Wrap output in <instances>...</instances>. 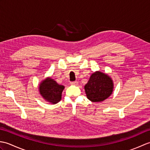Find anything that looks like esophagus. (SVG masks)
<instances>
[{
	"instance_id": "esophagus-1",
	"label": "esophagus",
	"mask_w": 150,
	"mask_h": 150,
	"mask_svg": "<svg viewBox=\"0 0 150 150\" xmlns=\"http://www.w3.org/2000/svg\"><path fill=\"white\" fill-rule=\"evenodd\" d=\"M70 84H73V85H77L78 84V82L77 81H73L70 82Z\"/></svg>"
}]
</instances>
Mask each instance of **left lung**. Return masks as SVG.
Segmentation results:
<instances>
[{
    "instance_id": "left-lung-1",
    "label": "left lung",
    "mask_w": 150,
    "mask_h": 150,
    "mask_svg": "<svg viewBox=\"0 0 150 150\" xmlns=\"http://www.w3.org/2000/svg\"><path fill=\"white\" fill-rule=\"evenodd\" d=\"M113 88L111 79L100 71L93 73L84 86L87 98L94 103L106 99L112 93Z\"/></svg>"
}]
</instances>
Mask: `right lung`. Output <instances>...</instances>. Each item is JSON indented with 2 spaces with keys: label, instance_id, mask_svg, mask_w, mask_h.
Wrapping results in <instances>:
<instances>
[{
  "label": "right lung",
  "instance_id": "add662e5",
  "mask_svg": "<svg viewBox=\"0 0 150 150\" xmlns=\"http://www.w3.org/2000/svg\"><path fill=\"white\" fill-rule=\"evenodd\" d=\"M64 86L59 85L51 78L45 79L39 86L40 93L44 99L52 104H56L61 100Z\"/></svg>",
  "mask_w": 150,
  "mask_h": 150
}]
</instances>
